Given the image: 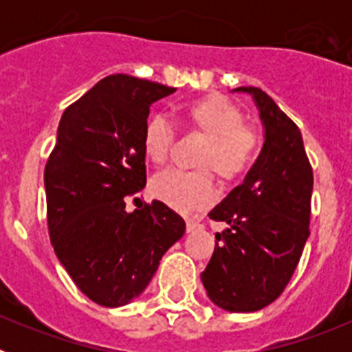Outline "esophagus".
<instances>
[{
    "mask_svg": "<svg viewBox=\"0 0 352 352\" xmlns=\"http://www.w3.org/2000/svg\"><path fill=\"white\" fill-rule=\"evenodd\" d=\"M201 227H203V222H199L195 219H186V231L188 232L195 231V229H201Z\"/></svg>",
    "mask_w": 352,
    "mask_h": 352,
    "instance_id": "esophagus-1",
    "label": "esophagus"
}]
</instances>
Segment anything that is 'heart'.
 <instances>
[{
    "label": "heart",
    "mask_w": 352,
    "mask_h": 352,
    "mask_svg": "<svg viewBox=\"0 0 352 352\" xmlns=\"http://www.w3.org/2000/svg\"><path fill=\"white\" fill-rule=\"evenodd\" d=\"M183 129L204 139L194 158L195 170H162L149 182V194L179 211H197L214 201L213 174L226 185L238 183L256 166L261 133L243 123V111L227 96L211 93L179 105ZM174 142V130L164 118L151 116L141 135L142 153L153 164H164Z\"/></svg>",
    "instance_id": "heart-1"
}]
</instances>
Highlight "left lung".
Instances as JSON below:
<instances>
[{
  "mask_svg": "<svg viewBox=\"0 0 352 352\" xmlns=\"http://www.w3.org/2000/svg\"><path fill=\"white\" fill-rule=\"evenodd\" d=\"M256 98L266 141L245 182L210 211L229 223L214 236L201 273L220 309L256 312L284 292L310 234L314 173L298 125L261 88L241 86Z\"/></svg>",
  "mask_w": 352,
  "mask_h": 352,
  "instance_id": "8db88e82",
  "label": "left lung"
}]
</instances>
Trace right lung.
<instances>
[{
    "instance_id": "1",
    "label": "right lung",
    "mask_w": 352,
    "mask_h": 352,
    "mask_svg": "<svg viewBox=\"0 0 352 352\" xmlns=\"http://www.w3.org/2000/svg\"><path fill=\"white\" fill-rule=\"evenodd\" d=\"M176 91L114 74L68 105L43 170L47 226L72 280L102 307H121L153 278L185 222L160 201L125 211L146 185L141 135L149 105Z\"/></svg>"
}]
</instances>
